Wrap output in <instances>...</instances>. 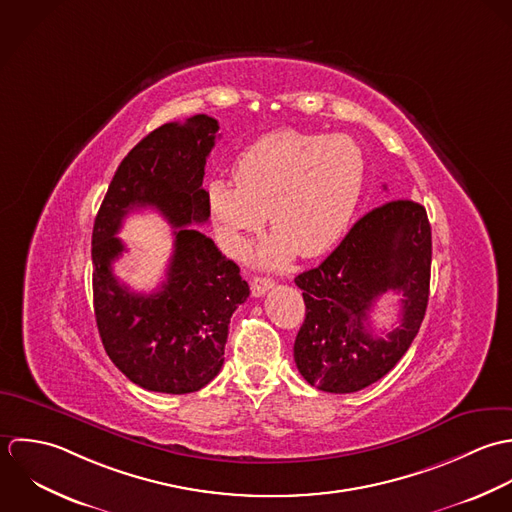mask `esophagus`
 <instances>
[{
    "label": "esophagus",
    "mask_w": 512,
    "mask_h": 512,
    "mask_svg": "<svg viewBox=\"0 0 512 512\" xmlns=\"http://www.w3.org/2000/svg\"><path fill=\"white\" fill-rule=\"evenodd\" d=\"M273 287H275L273 279H269V277H255L253 283H251V293H253V297H263Z\"/></svg>",
    "instance_id": "34e87169"
}]
</instances>
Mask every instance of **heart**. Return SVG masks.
I'll list each match as a JSON object with an SVG mask.
<instances>
[{"label":"heart","instance_id":"heart-1","mask_svg":"<svg viewBox=\"0 0 512 512\" xmlns=\"http://www.w3.org/2000/svg\"><path fill=\"white\" fill-rule=\"evenodd\" d=\"M366 178L362 148L346 134L275 130L233 162V182L207 186V204L225 247L239 253L261 229L275 231L259 249L267 265H285L297 251L318 257L346 233Z\"/></svg>","mask_w":512,"mask_h":512}]
</instances>
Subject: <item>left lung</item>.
<instances>
[{"label":"left lung","mask_w":512,"mask_h":512,"mask_svg":"<svg viewBox=\"0 0 512 512\" xmlns=\"http://www.w3.org/2000/svg\"><path fill=\"white\" fill-rule=\"evenodd\" d=\"M431 225L425 207L394 200L360 217L340 245L295 283L305 322L295 362L310 386L352 394L384 378L408 352L429 299ZM400 292L401 326L382 339L369 312L386 292Z\"/></svg>","instance_id":"8db88e82"}]
</instances>
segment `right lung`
I'll return each mask as SVG.
<instances>
[{
  "label": "right lung",
  "mask_w": 512,
  "mask_h": 512,
  "mask_svg": "<svg viewBox=\"0 0 512 512\" xmlns=\"http://www.w3.org/2000/svg\"><path fill=\"white\" fill-rule=\"evenodd\" d=\"M219 124L207 114L168 122L120 162L93 227V297L104 350L136 386L190 394L223 366L229 320L249 297L239 267L192 225L209 219L205 160ZM152 206L175 227V253L156 294H132L111 273L125 250L115 237L123 217Z\"/></svg>",
  "instance_id": "obj_1"
}]
</instances>
